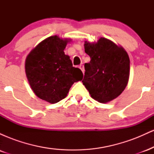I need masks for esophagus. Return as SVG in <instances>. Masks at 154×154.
Returning <instances> with one entry per match:
<instances>
[{
  "label": "esophagus",
  "mask_w": 154,
  "mask_h": 154,
  "mask_svg": "<svg viewBox=\"0 0 154 154\" xmlns=\"http://www.w3.org/2000/svg\"><path fill=\"white\" fill-rule=\"evenodd\" d=\"M79 68L81 70H82V72H83V73H84V72H85V69H84V65H82V64H80L79 66Z\"/></svg>",
  "instance_id": "esophagus-1"
}]
</instances>
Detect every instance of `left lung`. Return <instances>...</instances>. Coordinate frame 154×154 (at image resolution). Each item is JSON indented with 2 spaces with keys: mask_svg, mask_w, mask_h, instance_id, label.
Here are the masks:
<instances>
[{
  "mask_svg": "<svg viewBox=\"0 0 154 154\" xmlns=\"http://www.w3.org/2000/svg\"><path fill=\"white\" fill-rule=\"evenodd\" d=\"M85 51L91 61L85 63L82 83L93 99L106 103L115 99L126 88L130 76V59L126 51L110 40L85 41Z\"/></svg>",
  "mask_w": 154,
  "mask_h": 154,
  "instance_id": "8db88e82",
  "label": "left lung"
}]
</instances>
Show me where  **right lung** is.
<instances>
[{
    "mask_svg": "<svg viewBox=\"0 0 154 154\" xmlns=\"http://www.w3.org/2000/svg\"><path fill=\"white\" fill-rule=\"evenodd\" d=\"M68 39L51 36L40 42L26 56L25 72L29 85L40 99L56 103L66 98L72 85L82 79L63 50Z\"/></svg>",
    "mask_w": 154,
    "mask_h": 154,
    "instance_id": "add662e5",
    "label": "right lung"
}]
</instances>
